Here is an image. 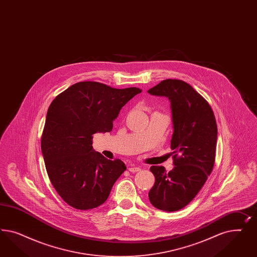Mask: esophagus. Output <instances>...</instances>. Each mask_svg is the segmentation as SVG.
<instances>
[{
  "label": "esophagus",
  "instance_id": "esophagus-1",
  "mask_svg": "<svg viewBox=\"0 0 257 257\" xmlns=\"http://www.w3.org/2000/svg\"><path fill=\"white\" fill-rule=\"evenodd\" d=\"M128 171H131V172H138L140 171V167L135 166V165H130L128 167Z\"/></svg>",
  "mask_w": 257,
  "mask_h": 257
}]
</instances>
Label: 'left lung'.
Listing matches in <instances>:
<instances>
[{"label":"left lung","instance_id":"8db88e82","mask_svg":"<svg viewBox=\"0 0 257 257\" xmlns=\"http://www.w3.org/2000/svg\"><path fill=\"white\" fill-rule=\"evenodd\" d=\"M148 92L171 101V149L174 154L171 171L162 166L151 167L156 183L149 200L157 209L180 210L194 199L213 170L218 139L216 118L207 101L182 80H163Z\"/></svg>","mask_w":257,"mask_h":257}]
</instances>
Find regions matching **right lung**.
Instances as JSON below:
<instances>
[{
	"label": "right lung",
	"mask_w": 257,
	"mask_h": 257,
	"mask_svg": "<svg viewBox=\"0 0 257 257\" xmlns=\"http://www.w3.org/2000/svg\"><path fill=\"white\" fill-rule=\"evenodd\" d=\"M142 90L79 82L57 95L47 112L41 152L56 192L75 209L98 207L126 170L92 147L96 133L111 132L122 106Z\"/></svg>",
	"instance_id": "obj_1"
}]
</instances>
